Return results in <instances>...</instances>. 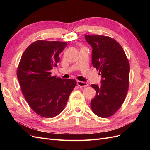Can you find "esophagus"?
Returning a JSON list of instances; mask_svg holds the SVG:
<instances>
[{
	"instance_id": "esophagus-1",
	"label": "esophagus",
	"mask_w": 150,
	"mask_h": 150,
	"mask_svg": "<svg viewBox=\"0 0 150 150\" xmlns=\"http://www.w3.org/2000/svg\"><path fill=\"white\" fill-rule=\"evenodd\" d=\"M77 84H78V86H80V87H86V86H88V84L86 83L79 81H77Z\"/></svg>"
}]
</instances>
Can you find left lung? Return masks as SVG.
<instances>
[{
    "label": "left lung",
    "instance_id": "8db88e82",
    "mask_svg": "<svg viewBox=\"0 0 150 150\" xmlns=\"http://www.w3.org/2000/svg\"><path fill=\"white\" fill-rule=\"evenodd\" d=\"M91 47L92 63L101 75V85L92 84L96 96L91 101L92 111L99 117L115 115L124 103L129 88V62L121 45L106 35H85Z\"/></svg>",
    "mask_w": 150,
    "mask_h": 150
}]
</instances>
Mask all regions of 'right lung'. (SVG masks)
I'll list each match as a JSON object with an SVG mask.
<instances>
[{
  "label": "right lung",
  "mask_w": 150,
  "mask_h": 150,
  "mask_svg": "<svg viewBox=\"0 0 150 150\" xmlns=\"http://www.w3.org/2000/svg\"><path fill=\"white\" fill-rule=\"evenodd\" d=\"M67 42L38 40L30 44L22 55L17 70L21 91L27 103L36 114L52 118L64 110L76 85L74 79L52 76L59 54Z\"/></svg>",
  "instance_id": "right-lung-1"
}]
</instances>
